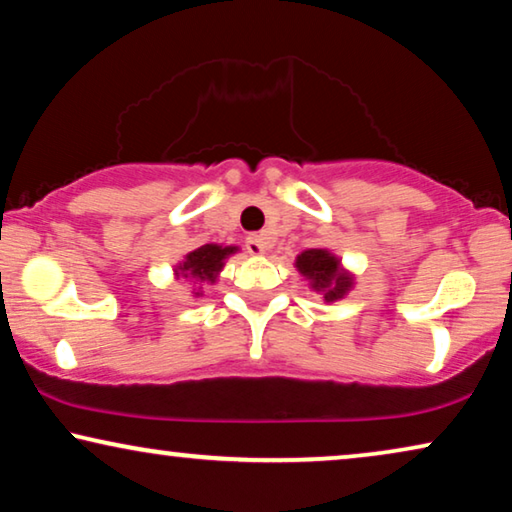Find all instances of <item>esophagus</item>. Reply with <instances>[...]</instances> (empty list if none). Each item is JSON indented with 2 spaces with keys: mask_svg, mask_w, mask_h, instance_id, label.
Wrapping results in <instances>:
<instances>
[{
  "mask_svg": "<svg viewBox=\"0 0 512 512\" xmlns=\"http://www.w3.org/2000/svg\"><path fill=\"white\" fill-rule=\"evenodd\" d=\"M245 250H248L250 255H262V252L267 250V238H264V234H250L245 238Z\"/></svg>",
  "mask_w": 512,
  "mask_h": 512,
  "instance_id": "esophagus-1",
  "label": "esophagus"
}]
</instances>
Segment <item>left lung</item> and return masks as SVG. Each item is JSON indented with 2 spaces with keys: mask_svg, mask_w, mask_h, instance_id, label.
<instances>
[{
  "mask_svg": "<svg viewBox=\"0 0 512 512\" xmlns=\"http://www.w3.org/2000/svg\"><path fill=\"white\" fill-rule=\"evenodd\" d=\"M297 269L311 278L313 288L325 290V299H339L349 290V276L339 274V262L325 250H306L297 257Z\"/></svg>",
  "mask_w": 512,
  "mask_h": 512,
  "instance_id": "8db88e82",
  "label": "left lung"
}]
</instances>
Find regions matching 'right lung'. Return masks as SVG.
<instances>
[{
  "mask_svg": "<svg viewBox=\"0 0 512 512\" xmlns=\"http://www.w3.org/2000/svg\"><path fill=\"white\" fill-rule=\"evenodd\" d=\"M234 248H220V245H201L194 252H189L187 262L182 264V276H196L199 281L213 283L217 278V271L222 269L224 257L231 255Z\"/></svg>",
  "mask_w": 512,
  "mask_h": 512,
  "instance_id": "add662e5",
  "label": "right lung"
}]
</instances>
